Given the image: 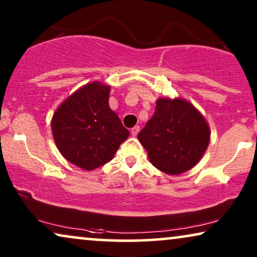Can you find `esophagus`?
Segmentation results:
<instances>
[{"label":"esophagus","mask_w":257,"mask_h":257,"mask_svg":"<svg viewBox=\"0 0 257 257\" xmlns=\"http://www.w3.org/2000/svg\"><path fill=\"white\" fill-rule=\"evenodd\" d=\"M139 131H140L139 126H135V127H132V130H131V135H132L133 137H136V136L139 133Z\"/></svg>","instance_id":"34e87169"}]
</instances>
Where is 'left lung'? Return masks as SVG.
<instances>
[{
    "label": "left lung",
    "mask_w": 257,
    "mask_h": 257,
    "mask_svg": "<svg viewBox=\"0 0 257 257\" xmlns=\"http://www.w3.org/2000/svg\"><path fill=\"white\" fill-rule=\"evenodd\" d=\"M209 138L203 115L180 98H159L153 117L138 135L153 166L171 175L194 167L206 152Z\"/></svg>",
    "instance_id": "left-lung-1"
}]
</instances>
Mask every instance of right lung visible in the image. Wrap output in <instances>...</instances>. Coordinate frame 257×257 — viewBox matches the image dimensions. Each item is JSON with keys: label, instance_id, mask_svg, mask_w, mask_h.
I'll use <instances>...</instances> for the list:
<instances>
[{"label": "right lung", "instance_id": "add662e5", "mask_svg": "<svg viewBox=\"0 0 257 257\" xmlns=\"http://www.w3.org/2000/svg\"><path fill=\"white\" fill-rule=\"evenodd\" d=\"M111 87L86 84L63 101L51 120L52 136L62 156L85 171L114 157L130 132L108 106Z\"/></svg>", "mask_w": 257, "mask_h": 257}]
</instances>
